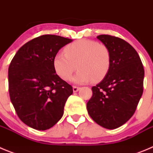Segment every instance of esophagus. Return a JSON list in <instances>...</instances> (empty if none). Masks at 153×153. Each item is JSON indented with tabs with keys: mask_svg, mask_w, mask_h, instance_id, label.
<instances>
[{
	"mask_svg": "<svg viewBox=\"0 0 153 153\" xmlns=\"http://www.w3.org/2000/svg\"><path fill=\"white\" fill-rule=\"evenodd\" d=\"M79 89H80V88H79V86H73V90H74V93H76V92L79 91Z\"/></svg>",
	"mask_w": 153,
	"mask_h": 153,
	"instance_id": "obj_1",
	"label": "esophagus"
}]
</instances>
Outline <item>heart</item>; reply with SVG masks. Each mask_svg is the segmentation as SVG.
Returning <instances> with one entry per match:
<instances>
[{
    "label": "heart",
    "mask_w": 153,
    "mask_h": 153,
    "mask_svg": "<svg viewBox=\"0 0 153 153\" xmlns=\"http://www.w3.org/2000/svg\"><path fill=\"white\" fill-rule=\"evenodd\" d=\"M64 53H58L53 60L56 73L63 80H70L77 67L79 70L74 78L76 83L90 80L97 83L102 80L109 72L111 56L104 44L81 39L67 45Z\"/></svg>",
    "instance_id": "b5f03b06"
}]
</instances>
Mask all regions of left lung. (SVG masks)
Here are the masks:
<instances>
[{"mask_svg": "<svg viewBox=\"0 0 153 153\" xmlns=\"http://www.w3.org/2000/svg\"><path fill=\"white\" fill-rule=\"evenodd\" d=\"M97 38L109 49L110 68L100 83L92 87L86 109L97 124L117 129L136 111L143 95L144 68L136 50L126 41L108 34Z\"/></svg>", "mask_w": 153, "mask_h": 153, "instance_id": "left-lung-1", "label": "left lung"}]
</instances>
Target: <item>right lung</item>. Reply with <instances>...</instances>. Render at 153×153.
Instances as JSON below:
<instances>
[{"label": "right lung", "mask_w": 153, "mask_h": 153, "mask_svg": "<svg viewBox=\"0 0 153 153\" xmlns=\"http://www.w3.org/2000/svg\"><path fill=\"white\" fill-rule=\"evenodd\" d=\"M71 41L57 35H42L23 45L10 62V101L20 120L33 129H50L63 117L73 87L56 74L53 60Z\"/></svg>", "instance_id": "obj_1"}]
</instances>
